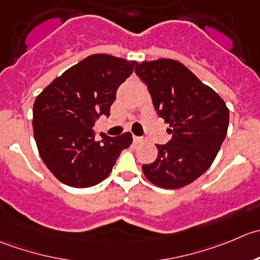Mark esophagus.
<instances>
[{
    "instance_id": "esophagus-1",
    "label": "esophagus",
    "mask_w": 260,
    "mask_h": 260,
    "mask_svg": "<svg viewBox=\"0 0 260 260\" xmlns=\"http://www.w3.org/2000/svg\"><path fill=\"white\" fill-rule=\"evenodd\" d=\"M133 139H134V143H136V144H140V143H144V141H145V139L140 138V136H133Z\"/></svg>"
}]
</instances>
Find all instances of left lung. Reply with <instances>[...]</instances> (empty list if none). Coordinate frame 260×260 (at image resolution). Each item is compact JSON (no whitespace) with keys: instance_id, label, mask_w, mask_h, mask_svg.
Returning a JSON list of instances; mask_svg holds the SVG:
<instances>
[{"instance_id":"left-lung-1","label":"left lung","mask_w":260,"mask_h":260,"mask_svg":"<svg viewBox=\"0 0 260 260\" xmlns=\"http://www.w3.org/2000/svg\"><path fill=\"white\" fill-rule=\"evenodd\" d=\"M156 114L169 124L172 139L156 145L158 156L143 164L148 181L181 188L204 174L217 155L229 126V109L220 96L187 67L173 59L136 63Z\"/></svg>"}]
</instances>
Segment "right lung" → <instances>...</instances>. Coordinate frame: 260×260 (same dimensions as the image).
<instances>
[{
  "instance_id": "obj_1",
  "label": "right lung",
  "mask_w": 260,
  "mask_h": 260,
  "mask_svg": "<svg viewBox=\"0 0 260 260\" xmlns=\"http://www.w3.org/2000/svg\"><path fill=\"white\" fill-rule=\"evenodd\" d=\"M135 61L93 54L67 69L37 97L32 129L49 171L64 184L92 187L107 178L120 153L133 143L130 133L94 138V121L110 115L116 91Z\"/></svg>"
}]
</instances>
